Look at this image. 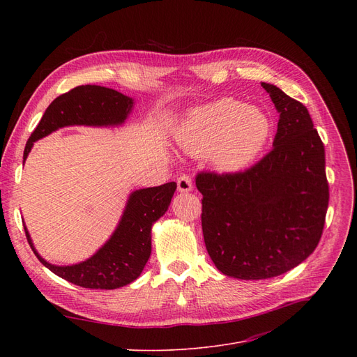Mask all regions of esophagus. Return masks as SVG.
I'll return each mask as SVG.
<instances>
[{"label":"esophagus","mask_w":357,"mask_h":357,"mask_svg":"<svg viewBox=\"0 0 357 357\" xmlns=\"http://www.w3.org/2000/svg\"><path fill=\"white\" fill-rule=\"evenodd\" d=\"M176 183H178V191L179 192H190L192 190V181L188 175H185V174L178 178Z\"/></svg>","instance_id":"34e87169"}]
</instances>
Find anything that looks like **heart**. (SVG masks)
Wrapping results in <instances>:
<instances>
[{
    "label": "heart",
    "instance_id": "1",
    "mask_svg": "<svg viewBox=\"0 0 357 357\" xmlns=\"http://www.w3.org/2000/svg\"><path fill=\"white\" fill-rule=\"evenodd\" d=\"M271 123L265 112L224 98L195 109L179 131L178 142L185 153L208 156L221 171L248 166L265 146Z\"/></svg>",
    "mask_w": 357,
    "mask_h": 357
}]
</instances>
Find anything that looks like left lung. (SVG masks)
<instances>
[{"label": "left lung", "instance_id": "left-lung-1", "mask_svg": "<svg viewBox=\"0 0 357 357\" xmlns=\"http://www.w3.org/2000/svg\"><path fill=\"white\" fill-rule=\"evenodd\" d=\"M278 112L273 149L243 172H201L202 234L217 269L268 279L298 266L321 238L328 207L324 144L304 104L261 82Z\"/></svg>", "mask_w": 357, "mask_h": 357}]
</instances>
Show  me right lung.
<instances>
[{"label": "right lung", "mask_w": 357, "mask_h": 357, "mask_svg": "<svg viewBox=\"0 0 357 357\" xmlns=\"http://www.w3.org/2000/svg\"><path fill=\"white\" fill-rule=\"evenodd\" d=\"M133 108V100L121 92L100 86L81 85L62 93L45 111L31 133L23 160L39 139L68 126H120ZM176 190L175 182L131 192L117 229L105 245L89 259L70 266H56L46 261L33 246L27 229L26 237L34 255L54 275L82 288L117 289L136 280L152 252V226L167 210Z\"/></svg>", "instance_id": "1"}]
</instances>
